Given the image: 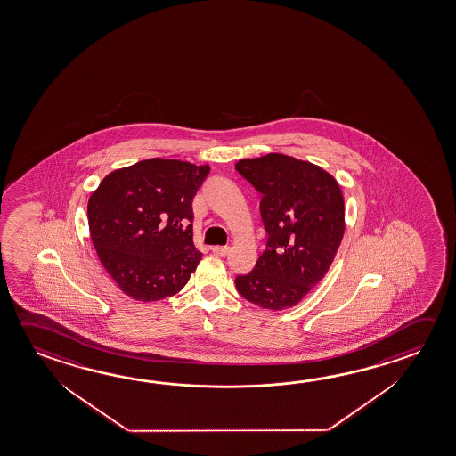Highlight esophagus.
Listing matches in <instances>:
<instances>
[{
  "mask_svg": "<svg viewBox=\"0 0 456 456\" xmlns=\"http://www.w3.org/2000/svg\"><path fill=\"white\" fill-rule=\"evenodd\" d=\"M211 251L217 256H227L229 255V251H231V248L229 247H213L211 248Z\"/></svg>",
  "mask_w": 456,
  "mask_h": 456,
  "instance_id": "1",
  "label": "esophagus"
}]
</instances>
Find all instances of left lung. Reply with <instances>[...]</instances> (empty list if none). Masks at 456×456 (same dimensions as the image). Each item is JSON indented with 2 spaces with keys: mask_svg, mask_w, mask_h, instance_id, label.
I'll list each match as a JSON object with an SVG mask.
<instances>
[{
  "mask_svg": "<svg viewBox=\"0 0 456 456\" xmlns=\"http://www.w3.org/2000/svg\"><path fill=\"white\" fill-rule=\"evenodd\" d=\"M235 169L261 193L267 248L235 279L240 295L267 311L293 307L325 277L343 240L344 199L335 177L311 161L267 153Z\"/></svg>",
  "mask_w": 456,
  "mask_h": 456,
  "instance_id": "8db88e82",
  "label": "left lung"
}]
</instances>
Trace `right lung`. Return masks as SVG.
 <instances>
[{
    "mask_svg": "<svg viewBox=\"0 0 456 456\" xmlns=\"http://www.w3.org/2000/svg\"><path fill=\"white\" fill-rule=\"evenodd\" d=\"M209 165L151 159L115 169L88 201L91 241L125 295L152 303L176 295L200 263L192 200Z\"/></svg>",
    "mask_w": 456,
    "mask_h": 456,
    "instance_id": "right-lung-1",
    "label": "right lung"
}]
</instances>
